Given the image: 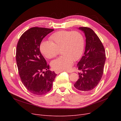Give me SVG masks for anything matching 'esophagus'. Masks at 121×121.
<instances>
[{
	"mask_svg": "<svg viewBox=\"0 0 121 121\" xmlns=\"http://www.w3.org/2000/svg\"><path fill=\"white\" fill-rule=\"evenodd\" d=\"M61 72H62V71H55V73H56V74H59V73H60Z\"/></svg>",
	"mask_w": 121,
	"mask_h": 121,
	"instance_id": "34e87169",
	"label": "esophagus"
}]
</instances>
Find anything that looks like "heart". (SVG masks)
I'll return each mask as SVG.
<instances>
[{"mask_svg": "<svg viewBox=\"0 0 121 121\" xmlns=\"http://www.w3.org/2000/svg\"><path fill=\"white\" fill-rule=\"evenodd\" d=\"M49 40L50 42H42L40 49L49 59L56 57L60 51L62 56L51 62V66L54 70H69L73 60H77L82 56L85 40L83 35L78 31H58L51 36Z\"/></svg>", "mask_w": 121, "mask_h": 121, "instance_id": "b5f03b06", "label": "heart"}]
</instances>
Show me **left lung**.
<instances>
[{"label": "left lung", "mask_w": 121, "mask_h": 121, "mask_svg": "<svg viewBox=\"0 0 121 121\" xmlns=\"http://www.w3.org/2000/svg\"><path fill=\"white\" fill-rule=\"evenodd\" d=\"M85 34L86 46L85 52L77 67L79 79L74 84L77 89L88 92L94 89L100 82L103 75L105 61V52L100 40L92 29L80 27Z\"/></svg>", "instance_id": "left-lung-1"}]
</instances>
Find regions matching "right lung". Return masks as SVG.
Instances as JSON below:
<instances>
[{"instance_id":"1","label":"right lung","mask_w":121,"mask_h":121,"mask_svg":"<svg viewBox=\"0 0 121 121\" xmlns=\"http://www.w3.org/2000/svg\"><path fill=\"white\" fill-rule=\"evenodd\" d=\"M53 29L33 27L24 32L18 41L16 61L22 82L31 93L41 95L51 90L57 74L49 70L40 51V45L45 36Z\"/></svg>"}]
</instances>
